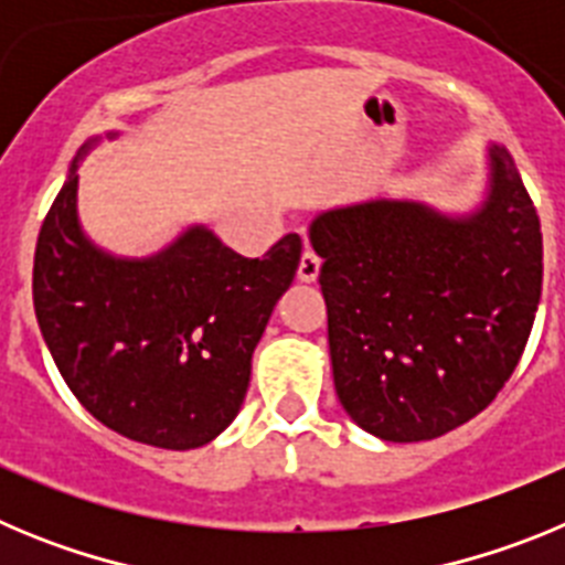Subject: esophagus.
<instances>
[{"label":"esophagus","mask_w":565,"mask_h":565,"mask_svg":"<svg viewBox=\"0 0 565 565\" xmlns=\"http://www.w3.org/2000/svg\"><path fill=\"white\" fill-rule=\"evenodd\" d=\"M319 266H322V259H319L311 248H306V252H302V257H299L297 277L302 279V282H313V279L319 277Z\"/></svg>","instance_id":"1"}]
</instances>
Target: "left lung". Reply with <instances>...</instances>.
<instances>
[{
    "instance_id": "left-lung-1",
    "label": "left lung",
    "mask_w": 565,
    "mask_h": 565,
    "mask_svg": "<svg viewBox=\"0 0 565 565\" xmlns=\"http://www.w3.org/2000/svg\"><path fill=\"white\" fill-rule=\"evenodd\" d=\"M333 384L384 441H430L476 418L521 362L543 286V234L512 154L489 147V192L463 217L416 201L322 212Z\"/></svg>"
}]
</instances>
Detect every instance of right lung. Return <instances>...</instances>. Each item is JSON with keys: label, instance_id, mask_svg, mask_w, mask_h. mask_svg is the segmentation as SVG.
<instances>
[{"label": "right lung", "instance_id": "add662e5", "mask_svg": "<svg viewBox=\"0 0 565 565\" xmlns=\"http://www.w3.org/2000/svg\"><path fill=\"white\" fill-rule=\"evenodd\" d=\"M78 149L33 259L39 328L73 396L109 430L163 450L221 436L246 398L252 353L302 254L286 234L243 257L192 226L147 259L102 252L78 226Z\"/></svg>", "mask_w": 565, "mask_h": 565}]
</instances>
